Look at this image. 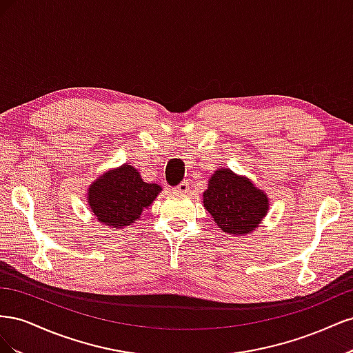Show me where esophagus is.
Listing matches in <instances>:
<instances>
[{
    "label": "esophagus",
    "mask_w": 353,
    "mask_h": 353,
    "mask_svg": "<svg viewBox=\"0 0 353 353\" xmlns=\"http://www.w3.org/2000/svg\"><path fill=\"white\" fill-rule=\"evenodd\" d=\"M188 188H190V184L187 183V181H183V183H179V184H178V185L174 188V191H175V193L184 194V193H187Z\"/></svg>",
    "instance_id": "34e87169"
}]
</instances>
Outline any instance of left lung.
<instances>
[{"label": "left lung", "instance_id": "left-lung-1", "mask_svg": "<svg viewBox=\"0 0 353 353\" xmlns=\"http://www.w3.org/2000/svg\"><path fill=\"white\" fill-rule=\"evenodd\" d=\"M203 206L223 232L244 237L265 219L270 212V197L248 176L232 172L230 168H218L208 181Z\"/></svg>", "mask_w": 353, "mask_h": 353}]
</instances>
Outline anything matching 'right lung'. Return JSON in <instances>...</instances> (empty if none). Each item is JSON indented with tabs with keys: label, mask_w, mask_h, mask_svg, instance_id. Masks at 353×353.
I'll return each instance as SVG.
<instances>
[{
	"label": "right lung",
	"mask_w": 353,
	"mask_h": 353,
	"mask_svg": "<svg viewBox=\"0 0 353 353\" xmlns=\"http://www.w3.org/2000/svg\"><path fill=\"white\" fill-rule=\"evenodd\" d=\"M159 184L144 183L138 169L123 163L103 172L88 187L87 200L101 225L123 230L140 219L145 208L160 194Z\"/></svg>",
	"instance_id": "add662e5"
}]
</instances>
